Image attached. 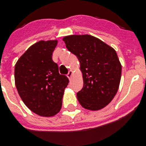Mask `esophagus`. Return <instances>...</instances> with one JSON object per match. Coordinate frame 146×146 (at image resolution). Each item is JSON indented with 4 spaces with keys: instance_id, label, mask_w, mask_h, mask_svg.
Listing matches in <instances>:
<instances>
[{
    "instance_id": "34e87169",
    "label": "esophagus",
    "mask_w": 146,
    "mask_h": 146,
    "mask_svg": "<svg viewBox=\"0 0 146 146\" xmlns=\"http://www.w3.org/2000/svg\"><path fill=\"white\" fill-rule=\"evenodd\" d=\"M72 75H73V71H72V70H70L68 74H67V77L70 80L71 79V77H72Z\"/></svg>"
}]
</instances>
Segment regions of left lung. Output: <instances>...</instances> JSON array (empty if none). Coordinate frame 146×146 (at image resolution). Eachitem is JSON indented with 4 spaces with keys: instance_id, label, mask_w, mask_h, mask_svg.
<instances>
[{
    "instance_id": "8db88e82",
    "label": "left lung",
    "mask_w": 146,
    "mask_h": 146,
    "mask_svg": "<svg viewBox=\"0 0 146 146\" xmlns=\"http://www.w3.org/2000/svg\"><path fill=\"white\" fill-rule=\"evenodd\" d=\"M66 48L80 64L84 86L76 93L80 104L90 110L107 106L118 91L122 67L116 51L91 35L65 36Z\"/></svg>"
}]
</instances>
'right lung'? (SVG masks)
I'll use <instances>...</instances> for the list:
<instances>
[{"label": "right lung", "instance_id": "1", "mask_svg": "<svg viewBox=\"0 0 146 146\" xmlns=\"http://www.w3.org/2000/svg\"><path fill=\"white\" fill-rule=\"evenodd\" d=\"M57 40H40L27 49L15 66V82L24 104L39 116H52L62 107L69 79L58 73L52 53Z\"/></svg>", "mask_w": 146, "mask_h": 146}]
</instances>
